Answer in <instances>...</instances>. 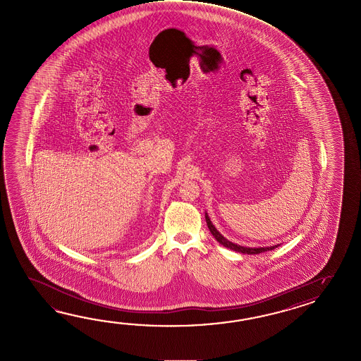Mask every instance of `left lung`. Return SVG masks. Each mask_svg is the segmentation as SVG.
Returning a JSON list of instances; mask_svg holds the SVG:
<instances>
[{
    "label": "left lung",
    "mask_w": 361,
    "mask_h": 361,
    "mask_svg": "<svg viewBox=\"0 0 361 361\" xmlns=\"http://www.w3.org/2000/svg\"><path fill=\"white\" fill-rule=\"evenodd\" d=\"M205 219H207V228L210 230V232H212V235L214 236L215 240H216L221 245L224 246V247H228L231 250H235V252H238V253L259 254L263 253V252L272 250V249H275V247L279 246V244L274 246H263V247H261V246H259V247H247V246L238 245V244L232 243L230 240H227V238L223 236L222 233H221L219 231L215 228V226L212 223V221H210V218H209V215H207V212H205Z\"/></svg>",
    "instance_id": "8db88e82"
}]
</instances>
